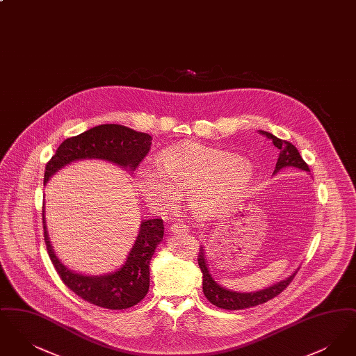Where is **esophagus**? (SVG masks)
<instances>
[{"mask_svg":"<svg viewBox=\"0 0 356 356\" xmlns=\"http://www.w3.org/2000/svg\"><path fill=\"white\" fill-rule=\"evenodd\" d=\"M170 232H172L173 235H181V234H186L188 232V227L186 224H181V222H175L170 227Z\"/></svg>","mask_w":356,"mask_h":356,"instance_id":"obj_1","label":"esophagus"}]
</instances>
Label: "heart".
<instances>
[{
  "label": "heart",
  "mask_w": 356,
  "mask_h": 356,
  "mask_svg": "<svg viewBox=\"0 0 356 356\" xmlns=\"http://www.w3.org/2000/svg\"><path fill=\"white\" fill-rule=\"evenodd\" d=\"M251 163L197 143L173 145L159 154L157 165L143 164L136 184L154 212L167 215L186 196L195 216L212 215L243 193L254 180Z\"/></svg>",
  "instance_id": "obj_1"
}]
</instances>
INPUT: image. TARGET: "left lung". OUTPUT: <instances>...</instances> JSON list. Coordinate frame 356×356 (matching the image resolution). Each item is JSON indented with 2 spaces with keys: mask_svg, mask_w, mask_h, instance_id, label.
<instances>
[{
  "mask_svg": "<svg viewBox=\"0 0 356 356\" xmlns=\"http://www.w3.org/2000/svg\"><path fill=\"white\" fill-rule=\"evenodd\" d=\"M259 132H260V135H264L267 138L272 140L273 145L279 149V157H277V163H276L273 173H277L279 170L288 168V167H295V168L309 172L308 165L305 164V160L302 159L300 153L296 149L295 145H292L286 140L277 138L276 136L268 134V132H264V131H259ZM197 261H199L200 270L203 272V291L205 298L212 305H216L219 308H224V309H244V308H250L254 305H263V303L271 300L272 298L277 296L280 292H283L296 275V272H293L284 280L275 283L264 289L256 291V292H236V291H231V289L221 287L220 284H218L213 280L212 275L209 273L204 247L200 248Z\"/></svg>",
  "mask_w": 356,
  "mask_h": 356,
  "instance_id": "8db88e82",
  "label": "left lung"
}]
</instances>
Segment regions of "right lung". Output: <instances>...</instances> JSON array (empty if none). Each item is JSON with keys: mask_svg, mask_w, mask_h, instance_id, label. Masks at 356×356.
Returning a JSON list of instances; mask_svg holds the SVG:
<instances>
[{"mask_svg": "<svg viewBox=\"0 0 356 356\" xmlns=\"http://www.w3.org/2000/svg\"><path fill=\"white\" fill-rule=\"evenodd\" d=\"M152 137L136 132L119 124H102L90 128L81 135L61 143L45 167L44 184L51 176L73 161L84 159H100L111 161L121 168L135 170L148 154ZM44 240L51 263L64 284L90 305L108 309H127L140 303L149 289V264L156 247L164 235L161 219L143 220L135 244L127 261L118 271L106 275H83L68 270L54 254L42 209Z\"/></svg>", "mask_w": 356, "mask_h": 356, "instance_id": "add662e5", "label": "right lung"}]
</instances>
